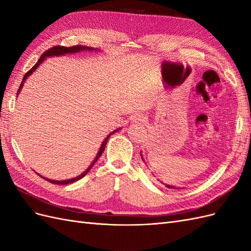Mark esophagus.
Listing matches in <instances>:
<instances>
[{"mask_svg": "<svg viewBox=\"0 0 251 251\" xmlns=\"http://www.w3.org/2000/svg\"><path fill=\"white\" fill-rule=\"evenodd\" d=\"M142 118H143V117H142V116H140V115H138V117H137V118H136V119H137V120H143V119H142Z\"/></svg>", "mask_w": 251, "mask_h": 251, "instance_id": "34e87169", "label": "esophagus"}]
</instances>
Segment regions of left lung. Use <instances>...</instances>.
Returning a JSON list of instances; mask_svg holds the SVG:
<instances>
[{
	"label": "left lung",
	"mask_w": 251,
	"mask_h": 251,
	"mask_svg": "<svg viewBox=\"0 0 251 251\" xmlns=\"http://www.w3.org/2000/svg\"><path fill=\"white\" fill-rule=\"evenodd\" d=\"M141 159H142V160H143V158H142V155H141ZM144 161V160H143ZM166 187H169V188H176V187H174V186H171V185H165ZM177 189V188H176Z\"/></svg>",
	"instance_id": "left-lung-1"
}]
</instances>
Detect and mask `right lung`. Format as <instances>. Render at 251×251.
Here are the masks:
<instances>
[{
  "instance_id": "1",
  "label": "right lung",
  "mask_w": 251,
  "mask_h": 251,
  "mask_svg": "<svg viewBox=\"0 0 251 251\" xmlns=\"http://www.w3.org/2000/svg\"><path fill=\"white\" fill-rule=\"evenodd\" d=\"M86 49H88V50H93V48H89V47H85V46H80V45H78V46H72V47H64V46H54V47H52V48H50V49H48V50H46L45 51L43 54H42V56L40 57V59L37 60V63L31 68V69H30L25 75H24V77H23V80H22V82H21V85H20V88H19V90H18V93H17V95L20 93V90L22 89V87H23V83H24V81H25V79L29 76L30 74H31L37 67L40 66V64L43 62V60L46 58V57H48V56H54V55H64V54H66V53H74V52H79V51H82V50H86ZM117 130H115L114 132H112L111 134H109L108 136H107V138H105L104 140H103V142H102V144H101V147H100V151H98V154H97V156L95 157V159L93 160V162L91 163V165L89 166V168L83 172L82 174H80L78 177H75V178H72V179H69V180H63V181H55V180H50V179H46V178H44L45 180H47L48 182H50V183H53V184H69V183H73V182H75V181H77V180H79V179H81L82 177H85L86 175L90 172V170L92 169V166L95 164V162L98 160V158H100L101 155H102V153H103V151H104V148H105V144H107V142H108V140H109V138H110V136L112 135V134H114L115 133ZM41 176V175H40ZM42 177V176H41ZM43 178V177H42Z\"/></svg>"
}]
</instances>
